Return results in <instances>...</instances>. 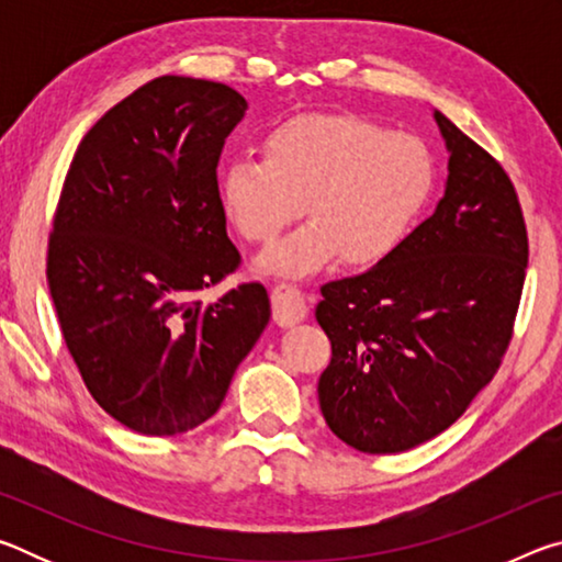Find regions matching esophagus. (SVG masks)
I'll use <instances>...</instances> for the list:
<instances>
[{"instance_id":"34e87169","label":"esophagus","mask_w":562,"mask_h":562,"mask_svg":"<svg viewBox=\"0 0 562 562\" xmlns=\"http://www.w3.org/2000/svg\"><path fill=\"white\" fill-rule=\"evenodd\" d=\"M270 297H272L274 319H278V325L282 327L297 325V322H302L304 315H307V300H304V294L297 284L278 282L272 288Z\"/></svg>"}]
</instances>
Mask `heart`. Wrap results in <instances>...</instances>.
<instances>
[{
	"label": "heart",
	"instance_id": "heart-1",
	"mask_svg": "<svg viewBox=\"0 0 562 562\" xmlns=\"http://www.w3.org/2000/svg\"><path fill=\"white\" fill-rule=\"evenodd\" d=\"M434 180L431 150L412 133L347 113H304L265 136L262 158L231 160L217 195L255 245L272 243L304 207L312 221L265 252L260 268L310 274L337 255L351 268L384 260L412 231Z\"/></svg>",
	"mask_w": 562,
	"mask_h": 562
}]
</instances>
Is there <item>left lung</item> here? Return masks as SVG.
Masks as SVG:
<instances>
[{"label": "left lung", "mask_w": 562, "mask_h": 562, "mask_svg": "<svg viewBox=\"0 0 562 562\" xmlns=\"http://www.w3.org/2000/svg\"><path fill=\"white\" fill-rule=\"evenodd\" d=\"M449 148L446 193L384 260L322 284L331 341L317 394L337 439L398 453L434 439L498 372L528 268L516 188L486 148L434 111Z\"/></svg>", "instance_id": "1"}]
</instances>
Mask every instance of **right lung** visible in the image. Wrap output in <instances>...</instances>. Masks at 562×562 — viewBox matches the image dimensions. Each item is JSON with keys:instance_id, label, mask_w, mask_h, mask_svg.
<instances>
[{"instance_id": "obj_1", "label": "right lung", "mask_w": 562, "mask_h": 562, "mask_svg": "<svg viewBox=\"0 0 562 562\" xmlns=\"http://www.w3.org/2000/svg\"><path fill=\"white\" fill-rule=\"evenodd\" d=\"M245 109L225 83L158 76L93 123L64 178L46 280L89 394L131 431L207 422L270 322L260 282L198 300L240 268L217 160Z\"/></svg>"}]
</instances>
